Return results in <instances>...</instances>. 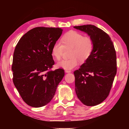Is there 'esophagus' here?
<instances>
[{
    "mask_svg": "<svg viewBox=\"0 0 129 129\" xmlns=\"http://www.w3.org/2000/svg\"><path fill=\"white\" fill-rule=\"evenodd\" d=\"M65 73H71V71H69V70H65Z\"/></svg>",
    "mask_w": 129,
    "mask_h": 129,
    "instance_id": "34e87169",
    "label": "esophagus"
}]
</instances>
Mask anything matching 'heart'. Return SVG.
I'll use <instances>...</instances> for the list:
<instances>
[{"instance_id": "1", "label": "heart", "mask_w": 129, "mask_h": 129, "mask_svg": "<svg viewBox=\"0 0 129 129\" xmlns=\"http://www.w3.org/2000/svg\"><path fill=\"white\" fill-rule=\"evenodd\" d=\"M60 41H56L52 45L51 53L54 58L60 60L61 58L64 48H72L71 58L64 59L57 63V66L65 70L75 68L81 61L88 60L92 53L94 42L89 36H84L82 34L72 30L65 34Z\"/></svg>"}]
</instances>
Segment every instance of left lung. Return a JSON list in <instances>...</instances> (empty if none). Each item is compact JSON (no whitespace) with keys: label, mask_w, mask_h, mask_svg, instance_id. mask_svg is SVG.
I'll return each mask as SVG.
<instances>
[{"label":"left lung","mask_w":129,"mask_h":129,"mask_svg":"<svg viewBox=\"0 0 129 129\" xmlns=\"http://www.w3.org/2000/svg\"><path fill=\"white\" fill-rule=\"evenodd\" d=\"M73 27L85 32L94 42L92 53L74 75L78 99L86 106H95L108 97L116 75L115 48L110 36L95 26Z\"/></svg>","instance_id":"left-lung-1"}]
</instances>
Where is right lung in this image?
<instances>
[{"instance_id": "obj_1", "label": "right lung", "mask_w": 129, "mask_h": 129, "mask_svg": "<svg viewBox=\"0 0 129 129\" xmlns=\"http://www.w3.org/2000/svg\"><path fill=\"white\" fill-rule=\"evenodd\" d=\"M62 32L60 28H34L21 37L15 47L13 82L23 101L30 106L48 104L64 77L62 69L51 70L54 64L52 45Z\"/></svg>"}]
</instances>
